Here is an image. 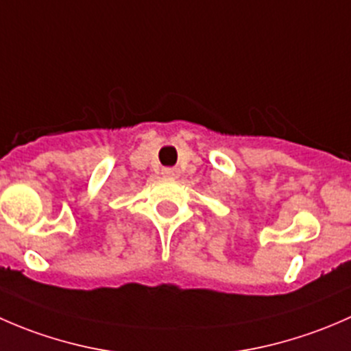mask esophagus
<instances>
[{
	"label": "esophagus",
	"mask_w": 351,
	"mask_h": 351,
	"mask_svg": "<svg viewBox=\"0 0 351 351\" xmlns=\"http://www.w3.org/2000/svg\"><path fill=\"white\" fill-rule=\"evenodd\" d=\"M162 175H166V176H178V169H176V168H165V169H162Z\"/></svg>",
	"instance_id": "obj_1"
}]
</instances>
